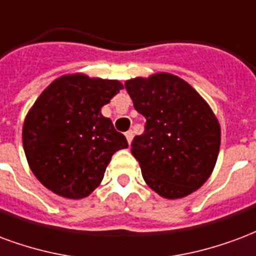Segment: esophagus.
Masks as SVG:
<instances>
[{"label": "esophagus", "mask_w": 256, "mask_h": 256, "mask_svg": "<svg viewBox=\"0 0 256 256\" xmlns=\"http://www.w3.org/2000/svg\"><path fill=\"white\" fill-rule=\"evenodd\" d=\"M126 140H128V143H130L132 139H134V132H132V130H126Z\"/></svg>", "instance_id": "34e87169"}]
</instances>
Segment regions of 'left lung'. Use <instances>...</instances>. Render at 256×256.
Returning <instances> with one entry per match:
<instances>
[{
  "label": "left lung",
  "mask_w": 256,
  "mask_h": 256,
  "mask_svg": "<svg viewBox=\"0 0 256 256\" xmlns=\"http://www.w3.org/2000/svg\"><path fill=\"white\" fill-rule=\"evenodd\" d=\"M135 109L146 117L144 132L130 152L147 186L168 199L190 195L204 184L217 161L221 130L204 100L174 74L128 80Z\"/></svg>",
  "instance_id": "8db88e82"
}]
</instances>
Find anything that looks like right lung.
Returning <instances> with one entry per match:
<instances>
[{
	"instance_id": "add662e5",
	"label": "right lung",
	"mask_w": 256,
	"mask_h": 256,
	"mask_svg": "<svg viewBox=\"0 0 256 256\" xmlns=\"http://www.w3.org/2000/svg\"><path fill=\"white\" fill-rule=\"evenodd\" d=\"M122 84L70 74L54 80L26 117L24 152L32 173L50 191L82 199L100 186L126 136L100 114Z\"/></svg>"
}]
</instances>
